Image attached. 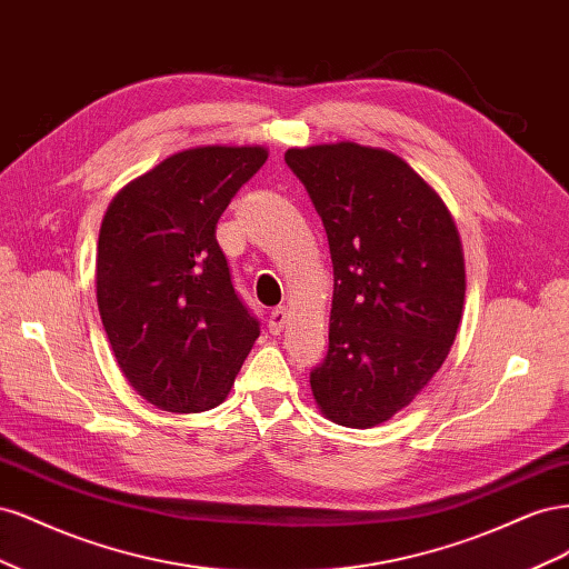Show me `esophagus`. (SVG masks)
I'll return each mask as SVG.
<instances>
[{
    "label": "esophagus",
    "instance_id": "34e87169",
    "mask_svg": "<svg viewBox=\"0 0 569 569\" xmlns=\"http://www.w3.org/2000/svg\"><path fill=\"white\" fill-rule=\"evenodd\" d=\"M287 308L284 306H280V308H274V311H270V332H282L284 330V325H287Z\"/></svg>",
    "mask_w": 569,
    "mask_h": 569
}]
</instances>
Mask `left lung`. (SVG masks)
<instances>
[{
	"label": "left lung",
	"instance_id": "left-lung-1",
	"mask_svg": "<svg viewBox=\"0 0 569 569\" xmlns=\"http://www.w3.org/2000/svg\"><path fill=\"white\" fill-rule=\"evenodd\" d=\"M330 242V351L311 372L327 420H391L449 356L465 303V256L437 189L393 151L356 142L284 153Z\"/></svg>",
	"mask_w": 569,
	"mask_h": 569
}]
</instances>
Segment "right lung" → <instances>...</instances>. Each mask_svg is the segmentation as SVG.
<instances>
[{"instance_id":"1","label":"right lung","mask_w":569,"mask_h":569,"mask_svg":"<svg viewBox=\"0 0 569 569\" xmlns=\"http://www.w3.org/2000/svg\"><path fill=\"white\" fill-rule=\"evenodd\" d=\"M266 159L263 144L176 151L120 189L101 220L99 316L120 372L159 410L220 406L261 335L216 226Z\"/></svg>"}]
</instances>
